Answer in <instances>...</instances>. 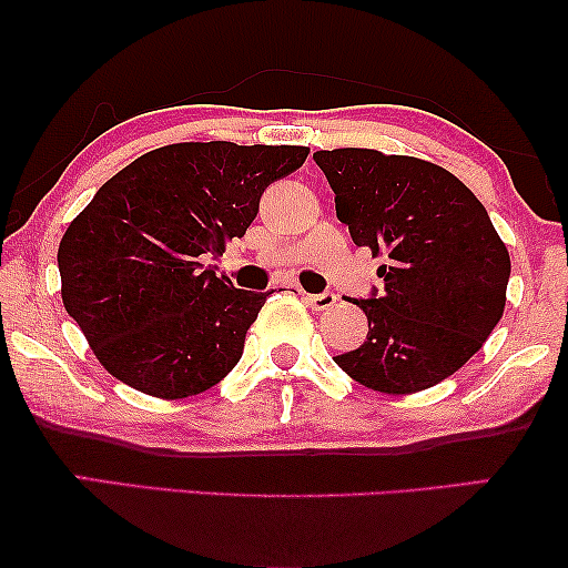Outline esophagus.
Listing matches in <instances>:
<instances>
[{
	"mask_svg": "<svg viewBox=\"0 0 568 568\" xmlns=\"http://www.w3.org/2000/svg\"><path fill=\"white\" fill-rule=\"evenodd\" d=\"M305 302L313 310H331L336 305V294L333 292H321V294H305Z\"/></svg>",
	"mask_w": 568,
	"mask_h": 568,
	"instance_id": "34e87169",
	"label": "esophagus"
}]
</instances>
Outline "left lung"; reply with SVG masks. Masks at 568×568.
<instances>
[{"label": "left lung", "mask_w": 568, "mask_h": 568, "mask_svg": "<svg viewBox=\"0 0 568 568\" xmlns=\"http://www.w3.org/2000/svg\"><path fill=\"white\" fill-rule=\"evenodd\" d=\"M356 245L385 255L383 290L354 300L369 333L333 356L372 390L406 395L455 375L501 321L509 253L486 209L449 170L377 150L315 152Z\"/></svg>", "instance_id": "obj_1"}]
</instances>
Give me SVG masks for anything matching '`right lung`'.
<instances>
[{"instance_id":"right-lung-1","label":"right lung","mask_w":568,"mask_h":568,"mask_svg":"<svg viewBox=\"0 0 568 568\" xmlns=\"http://www.w3.org/2000/svg\"><path fill=\"white\" fill-rule=\"evenodd\" d=\"M307 152L168 144L100 185L61 237L59 274L67 313L115 379L175 400L235 367L271 292L235 290L206 261L245 235L263 191Z\"/></svg>"}]
</instances>
